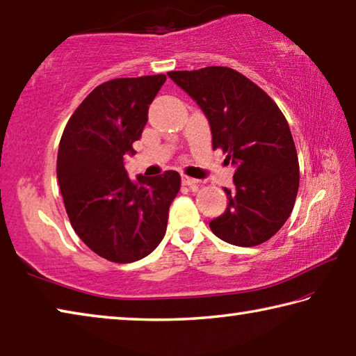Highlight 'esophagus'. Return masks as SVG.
<instances>
[{
	"mask_svg": "<svg viewBox=\"0 0 356 356\" xmlns=\"http://www.w3.org/2000/svg\"><path fill=\"white\" fill-rule=\"evenodd\" d=\"M182 184L184 185H186V186H197V184H200V180H196V179H193V177H190V176H182Z\"/></svg>",
	"mask_w": 356,
	"mask_h": 356,
	"instance_id": "obj_1",
	"label": "esophagus"
}]
</instances>
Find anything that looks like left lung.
Listing matches in <instances>:
<instances>
[{
  "mask_svg": "<svg viewBox=\"0 0 356 356\" xmlns=\"http://www.w3.org/2000/svg\"><path fill=\"white\" fill-rule=\"evenodd\" d=\"M209 119L213 149L236 166L225 213L210 221L216 237L236 246L272 238L292 213L300 168L289 124L278 105L240 72L212 65L168 72Z\"/></svg>",
  "mask_w": 356,
  "mask_h": 356,
  "instance_id": "1",
  "label": "left lung"
}]
</instances>
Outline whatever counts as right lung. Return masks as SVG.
<instances>
[{
    "mask_svg": "<svg viewBox=\"0 0 356 356\" xmlns=\"http://www.w3.org/2000/svg\"><path fill=\"white\" fill-rule=\"evenodd\" d=\"M165 81L166 75H147L102 83L72 114L59 143L56 174L70 225L106 261H140L165 237L179 172L131 180L124 168Z\"/></svg>",
    "mask_w": 356,
    "mask_h": 356,
    "instance_id": "1",
    "label": "right lung"
}]
</instances>
